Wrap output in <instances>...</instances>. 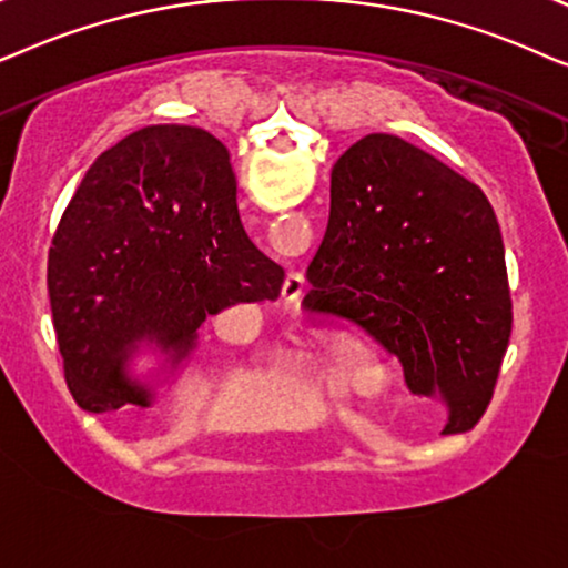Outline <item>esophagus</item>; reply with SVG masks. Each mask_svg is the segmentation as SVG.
Wrapping results in <instances>:
<instances>
[{"instance_id": "esophagus-1", "label": "esophagus", "mask_w": 568, "mask_h": 568, "mask_svg": "<svg viewBox=\"0 0 568 568\" xmlns=\"http://www.w3.org/2000/svg\"><path fill=\"white\" fill-rule=\"evenodd\" d=\"M304 291H306L304 275H301V272H291L283 283V301L285 304H296V301L304 296Z\"/></svg>"}]
</instances>
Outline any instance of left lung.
<instances>
[{
    "label": "left lung",
    "instance_id": "8db88e82",
    "mask_svg": "<svg viewBox=\"0 0 568 568\" xmlns=\"http://www.w3.org/2000/svg\"><path fill=\"white\" fill-rule=\"evenodd\" d=\"M329 196L304 316L389 355L413 395L447 407L444 434L473 428L511 335L504 241L486 194L379 132L337 158Z\"/></svg>",
    "mask_w": 568,
    "mask_h": 568
}]
</instances>
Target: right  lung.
<instances>
[{
  "label": "right lung",
  "instance_id": "obj_1",
  "mask_svg": "<svg viewBox=\"0 0 568 568\" xmlns=\"http://www.w3.org/2000/svg\"><path fill=\"white\" fill-rule=\"evenodd\" d=\"M285 272L246 236L225 145L200 126L153 124L90 165L49 252V298L64 379L88 413L148 410L140 347L169 372L200 327L236 304L275 301Z\"/></svg>",
  "mask_w": 568,
  "mask_h": 568
}]
</instances>
